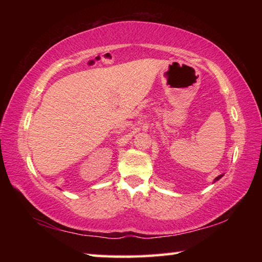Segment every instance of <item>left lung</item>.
<instances>
[{"instance_id": "1", "label": "left lung", "mask_w": 262, "mask_h": 262, "mask_svg": "<svg viewBox=\"0 0 262 262\" xmlns=\"http://www.w3.org/2000/svg\"><path fill=\"white\" fill-rule=\"evenodd\" d=\"M222 177H223V174H221V176H219V177H216V178H215V180H214V183H215V181H217V180H219V179H221V178H222Z\"/></svg>"}]
</instances>
